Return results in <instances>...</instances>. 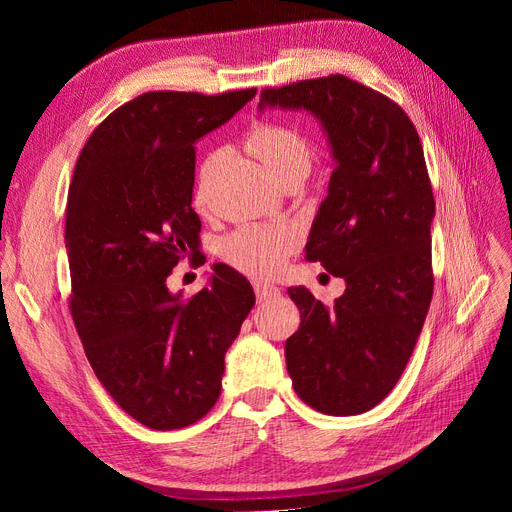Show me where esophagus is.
Wrapping results in <instances>:
<instances>
[{"label": "esophagus", "instance_id": "1", "mask_svg": "<svg viewBox=\"0 0 512 512\" xmlns=\"http://www.w3.org/2000/svg\"><path fill=\"white\" fill-rule=\"evenodd\" d=\"M254 292H256V299L258 301H271L275 297H280V288L275 284H267V282H254Z\"/></svg>", "mask_w": 512, "mask_h": 512}]
</instances>
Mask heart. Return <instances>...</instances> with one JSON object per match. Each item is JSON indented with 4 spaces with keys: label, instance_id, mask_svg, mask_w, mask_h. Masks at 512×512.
Listing matches in <instances>:
<instances>
[{
    "label": "heart",
    "instance_id": "heart-1",
    "mask_svg": "<svg viewBox=\"0 0 512 512\" xmlns=\"http://www.w3.org/2000/svg\"><path fill=\"white\" fill-rule=\"evenodd\" d=\"M245 145L254 156L267 166L273 179L284 185L290 181H303L314 166V149L307 138L286 123L256 121L247 132ZM215 153L200 166V183H205L215 162ZM297 245V237L286 226L245 224L239 226L220 241V256L230 267L241 273L265 277L284 265L286 256Z\"/></svg>",
    "mask_w": 512,
    "mask_h": 512
}]
</instances>
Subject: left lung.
<instances>
[{"instance_id":"left-lung-1","label":"left lung","mask_w":512,"mask_h":512,"mask_svg":"<svg viewBox=\"0 0 512 512\" xmlns=\"http://www.w3.org/2000/svg\"><path fill=\"white\" fill-rule=\"evenodd\" d=\"M265 106L314 113L337 160L305 258L344 277L346 292L324 305L288 288L301 312L286 339L288 374L314 410L361 414L404 374L433 294L436 200L421 138L397 102L344 74L262 89Z\"/></svg>"}]
</instances>
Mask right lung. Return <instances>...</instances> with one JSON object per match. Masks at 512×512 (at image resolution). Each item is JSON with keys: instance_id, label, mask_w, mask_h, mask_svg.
Returning a JSON list of instances; mask_svg holds the SVG:
<instances>
[{"instance_id": "right-lung-1", "label": "right lung", "mask_w": 512, "mask_h": 512, "mask_svg": "<svg viewBox=\"0 0 512 512\" xmlns=\"http://www.w3.org/2000/svg\"><path fill=\"white\" fill-rule=\"evenodd\" d=\"M254 96L147 91L91 132L74 166L70 314L104 389L149 429L188 427L215 406L224 354L256 301L222 262L194 297L166 286L179 260L200 258L194 145Z\"/></svg>"}]
</instances>
